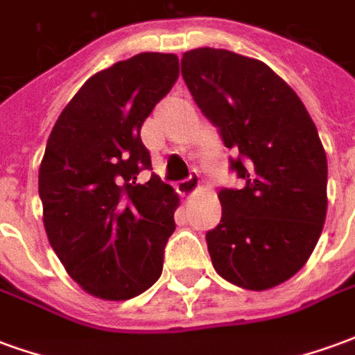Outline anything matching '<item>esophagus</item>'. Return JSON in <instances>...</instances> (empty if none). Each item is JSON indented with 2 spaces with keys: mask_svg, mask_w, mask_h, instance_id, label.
I'll list each match as a JSON object with an SVG mask.
<instances>
[{
  "mask_svg": "<svg viewBox=\"0 0 355 355\" xmlns=\"http://www.w3.org/2000/svg\"><path fill=\"white\" fill-rule=\"evenodd\" d=\"M200 190V182H198V178L196 177H190V178H186V180H182L180 184L177 186V192L182 196V198H192L193 193L198 192Z\"/></svg>",
  "mask_w": 355,
  "mask_h": 355,
  "instance_id": "esophagus-1",
  "label": "esophagus"
}]
</instances>
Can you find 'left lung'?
Wrapping results in <instances>:
<instances>
[{
    "mask_svg": "<svg viewBox=\"0 0 355 355\" xmlns=\"http://www.w3.org/2000/svg\"><path fill=\"white\" fill-rule=\"evenodd\" d=\"M182 78L201 112L238 152L241 190H220V224L207 232L216 274L272 289L310 259L327 215V155L298 94L262 60L226 49L188 51Z\"/></svg>",
    "mask_w": 355,
    "mask_h": 355,
    "instance_id": "obj_1",
    "label": "left lung"
}]
</instances>
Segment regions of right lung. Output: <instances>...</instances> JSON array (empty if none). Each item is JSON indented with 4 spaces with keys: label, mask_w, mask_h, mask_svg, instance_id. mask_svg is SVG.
I'll return each mask as SVG.
<instances>
[{
    "label": "right lung",
    "mask_w": 355,
    "mask_h": 355,
    "mask_svg": "<svg viewBox=\"0 0 355 355\" xmlns=\"http://www.w3.org/2000/svg\"><path fill=\"white\" fill-rule=\"evenodd\" d=\"M178 80V57L140 53L89 78L47 140L40 165L43 226L81 289L127 300L162 275L178 193L152 175L140 129Z\"/></svg>",
    "instance_id": "right-lung-1"
}]
</instances>
